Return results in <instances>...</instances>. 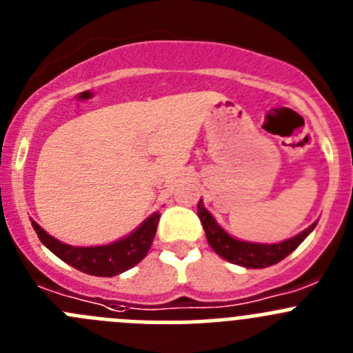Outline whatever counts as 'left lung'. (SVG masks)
<instances>
[{
    "mask_svg": "<svg viewBox=\"0 0 353 353\" xmlns=\"http://www.w3.org/2000/svg\"><path fill=\"white\" fill-rule=\"evenodd\" d=\"M197 214H199V220L204 227L206 239L210 243L211 250L216 254H220L221 258H225L227 261H230V263L241 265V267L246 268H265L270 267V265L279 263L281 260H284L288 254L293 253L303 243L305 237L315 227V223L310 225L307 230L298 234L296 237L279 244H254L243 243V241H237L234 237H230L214 221V218L208 213L206 208L203 206V201H199V204H197Z\"/></svg>",
    "mask_w": 353,
    "mask_h": 353,
    "instance_id": "obj_1",
    "label": "left lung"
}]
</instances>
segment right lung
<instances>
[{
  "label": "right lung",
  "mask_w": 353,
  "mask_h": 353,
  "mask_svg": "<svg viewBox=\"0 0 353 353\" xmlns=\"http://www.w3.org/2000/svg\"><path fill=\"white\" fill-rule=\"evenodd\" d=\"M159 218V213H154L128 237H124L117 243L107 244V246L93 248H74L60 243L55 237L48 236L36 221H32V229L38 234L39 241L65 263L72 265L74 268H78L85 274L112 277V275L135 267L139 261L145 258L152 246Z\"/></svg>",
  "instance_id": "obj_1"
}]
</instances>
